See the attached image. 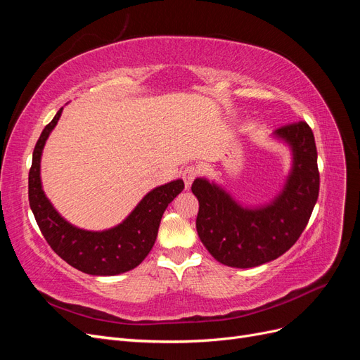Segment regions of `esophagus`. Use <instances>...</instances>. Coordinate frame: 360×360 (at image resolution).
<instances>
[{
  "instance_id": "obj_1",
  "label": "esophagus",
  "mask_w": 360,
  "mask_h": 360,
  "mask_svg": "<svg viewBox=\"0 0 360 360\" xmlns=\"http://www.w3.org/2000/svg\"><path fill=\"white\" fill-rule=\"evenodd\" d=\"M200 174V169H198V167H186L183 169V172H181V177H183V180H184V186H186V189H189L191 188V184H192V181L195 180V177H197Z\"/></svg>"
}]
</instances>
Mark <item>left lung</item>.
Wrapping results in <instances>:
<instances>
[{
  "label": "left lung",
  "instance_id": "1",
  "mask_svg": "<svg viewBox=\"0 0 360 360\" xmlns=\"http://www.w3.org/2000/svg\"><path fill=\"white\" fill-rule=\"evenodd\" d=\"M291 155L284 186L266 204L246 205L219 183L195 179L200 202L197 231L210 255L228 267L249 269L274 261L297 242L319 198L320 174L311 127L291 123L271 134Z\"/></svg>",
  "mask_w": 360,
  "mask_h": 360
}]
</instances>
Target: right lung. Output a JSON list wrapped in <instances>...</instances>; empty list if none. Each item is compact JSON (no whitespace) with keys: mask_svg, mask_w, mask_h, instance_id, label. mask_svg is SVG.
Returning <instances> with one entry per match:
<instances>
[{"mask_svg":"<svg viewBox=\"0 0 360 360\" xmlns=\"http://www.w3.org/2000/svg\"><path fill=\"white\" fill-rule=\"evenodd\" d=\"M63 108L43 129L32 151L28 176V198L43 237L58 257L86 275L114 276L143 263L153 248L159 224L168 204L184 189L181 179L151 189L135 209L115 226L102 231L84 230L70 224L57 212L41 186V153L56 129Z\"/></svg>","mask_w":360,"mask_h":360,"instance_id":"obj_1","label":"right lung"}]
</instances>
